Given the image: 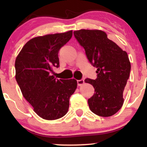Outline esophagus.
<instances>
[{
  "label": "esophagus",
  "mask_w": 147,
  "mask_h": 147,
  "mask_svg": "<svg viewBox=\"0 0 147 147\" xmlns=\"http://www.w3.org/2000/svg\"><path fill=\"white\" fill-rule=\"evenodd\" d=\"M84 84V79H80V80H77V85L79 86H81Z\"/></svg>",
  "instance_id": "obj_1"
}]
</instances>
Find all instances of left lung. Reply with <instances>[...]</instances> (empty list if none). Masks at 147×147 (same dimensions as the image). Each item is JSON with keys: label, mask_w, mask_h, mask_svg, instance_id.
I'll use <instances>...</instances> for the list:
<instances>
[{"label": "left lung", "mask_w": 147, "mask_h": 147, "mask_svg": "<svg viewBox=\"0 0 147 147\" xmlns=\"http://www.w3.org/2000/svg\"><path fill=\"white\" fill-rule=\"evenodd\" d=\"M74 35L85 50L88 59L97 68V79L84 81L95 88L94 95L88 100L89 108L99 116L113 115L124 103L123 92L131 71L127 53L102 30H76Z\"/></svg>", "instance_id": "1"}]
</instances>
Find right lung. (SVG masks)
<instances>
[{
  "mask_svg": "<svg viewBox=\"0 0 147 147\" xmlns=\"http://www.w3.org/2000/svg\"><path fill=\"white\" fill-rule=\"evenodd\" d=\"M72 31L36 36L25 43L15 61L16 80L34 111L47 120L63 117L69 99L77 87L75 79H57L51 75L59 65L58 53Z\"/></svg>",
  "mask_w": 147,
  "mask_h": 147,
  "instance_id": "obj_1",
  "label": "right lung"
}]
</instances>
